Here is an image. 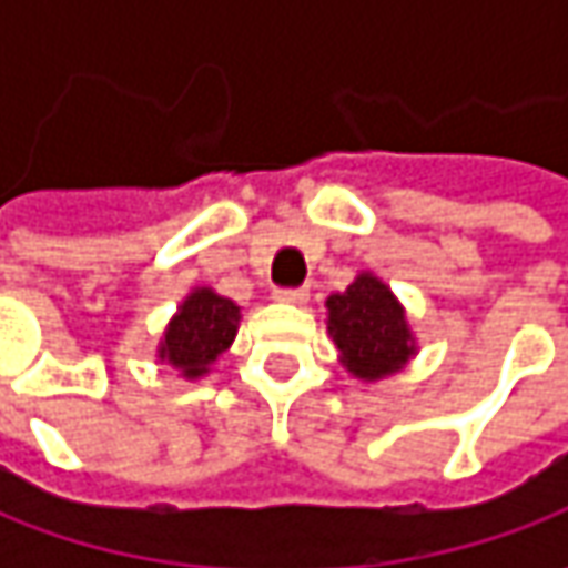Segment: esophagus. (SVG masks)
<instances>
[{
    "instance_id": "obj_1",
    "label": "esophagus",
    "mask_w": 568,
    "mask_h": 568,
    "mask_svg": "<svg viewBox=\"0 0 568 568\" xmlns=\"http://www.w3.org/2000/svg\"><path fill=\"white\" fill-rule=\"evenodd\" d=\"M274 300L300 306V303H306V300H310V291H306V287H277V291H274Z\"/></svg>"
}]
</instances>
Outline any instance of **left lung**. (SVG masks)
Wrapping results in <instances>:
<instances>
[{"label":"left lung","mask_w":568,"mask_h":568,"mask_svg":"<svg viewBox=\"0 0 568 568\" xmlns=\"http://www.w3.org/2000/svg\"><path fill=\"white\" fill-rule=\"evenodd\" d=\"M325 306L328 335L338 347L341 363L357 379H385L417 354L404 306L376 274H357L354 284L344 294L328 296Z\"/></svg>","instance_id":"obj_1"}]
</instances>
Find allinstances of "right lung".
I'll list each match as a JSON object with an SVG mask.
<instances>
[{
	"label": "right lung",
	"mask_w": 568,
	"mask_h": 568,
	"mask_svg": "<svg viewBox=\"0 0 568 568\" xmlns=\"http://www.w3.org/2000/svg\"><path fill=\"white\" fill-rule=\"evenodd\" d=\"M236 325H240V306L233 300L214 294L211 287H195L180 303L176 316L170 318L158 357L161 363L180 369L183 379H199L233 344Z\"/></svg>",
	"instance_id": "obj_1"
}]
</instances>
